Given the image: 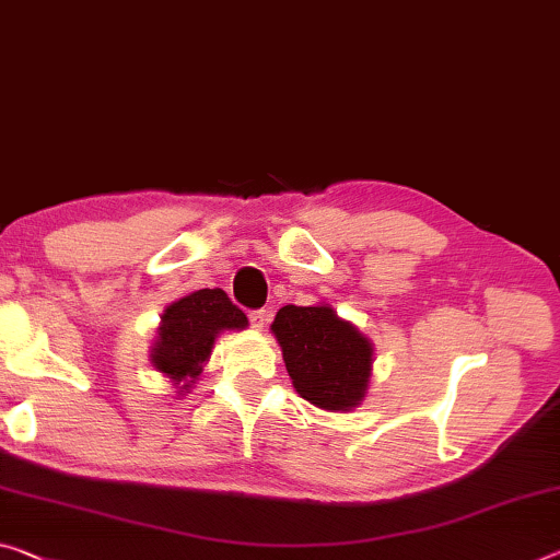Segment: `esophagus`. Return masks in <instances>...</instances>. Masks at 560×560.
Here are the masks:
<instances>
[{
	"mask_svg": "<svg viewBox=\"0 0 560 560\" xmlns=\"http://www.w3.org/2000/svg\"><path fill=\"white\" fill-rule=\"evenodd\" d=\"M269 312L266 308H254V312H248V324H252L254 328H264L266 322H269Z\"/></svg>",
	"mask_w": 560,
	"mask_h": 560,
	"instance_id": "esophagus-1",
	"label": "esophagus"
}]
</instances>
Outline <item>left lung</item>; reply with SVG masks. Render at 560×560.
Segmentation results:
<instances>
[{"label":"left lung","instance_id":"obj_1","mask_svg":"<svg viewBox=\"0 0 560 560\" xmlns=\"http://www.w3.org/2000/svg\"><path fill=\"white\" fill-rule=\"evenodd\" d=\"M271 331L301 398L326 411H349L361 401L374 351L331 306H283Z\"/></svg>","mask_w":560,"mask_h":560}]
</instances>
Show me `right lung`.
Returning <instances> with one entry per match:
<instances>
[{
	"mask_svg": "<svg viewBox=\"0 0 560 560\" xmlns=\"http://www.w3.org/2000/svg\"><path fill=\"white\" fill-rule=\"evenodd\" d=\"M246 324V314L232 304L226 291H194L164 312L152 349L154 369L174 381H186L182 388L189 392L194 378L201 374V363L209 359L214 336L224 328H244Z\"/></svg>",
	"mask_w": 560,
	"mask_h": 560,
	"instance_id": "right-lung-1",
	"label": "right lung"
}]
</instances>
